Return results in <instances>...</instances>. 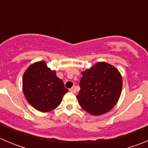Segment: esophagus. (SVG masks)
I'll use <instances>...</instances> for the list:
<instances>
[{"mask_svg": "<svg viewBox=\"0 0 148 148\" xmlns=\"http://www.w3.org/2000/svg\"><path fill=\"white\" fill-rule=\"evenodd\" d=\"M69 91L71 92H73V93H76V92H77V88H76L75 86H72L71 89H69Z\"/></svg>", "mask_w": 148, "mask_h": 148, "instance_id": "esophagus-1", "label": "esophagus"}]
</instances>
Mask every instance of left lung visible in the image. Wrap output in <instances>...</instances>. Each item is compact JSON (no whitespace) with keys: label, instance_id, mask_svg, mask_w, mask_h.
<instances>
[{"label":"left lung","instance_id":"obj_1","mask_svg":"<svg viewBox=\"0 0 148 148\" xmlns=\"http://www.w3.org/2000/svg\"><path fill=\"white\" fill-rule=\"evenodd\" d=\"M82 74L80 91L77 96L82 108L92 115H100L111 110L122 92L120 71L103 62L95 64Z\"/></svg>","mask_w":148,"mask_h":148}]
</instances>
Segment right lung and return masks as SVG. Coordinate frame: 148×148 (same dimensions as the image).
<instances>
[{"label":"right lung","mask_w":148,"mask_h":148,"mask_svg":"<svg viewBox=\"0 0 148 148\" xmlns=\"http://www.w3.org/2000/svg\"><path fill=\"white\" fill-rule=\"evenodd\" d=\"M23 91L26 100L36 110L47 112L60 104L68 92L56 71L47 67L44 61L30 65L23 77Z\"/></svg>","instance_id":"add662e5"}]
</instances>
